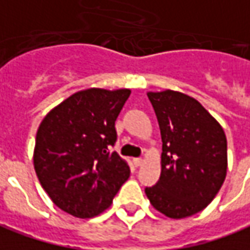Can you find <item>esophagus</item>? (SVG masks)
<instances>
[{"label": "esophagus", "mask_w": 250, "mask_h": 250, "mask_svg": "<svg viewBox=\"0 0 250 250\" xmlns=\"http://www.w3.org/2000/svg\"><path fill=\"white\" fill-rule=\"evenodd\" d=\"M142 164H144V159H141V157L139 159H134V166L135 167H141Z\"/></svg>", "instance_id": "esophagus-1"}]
</instances>
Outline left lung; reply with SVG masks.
Returning <instances> with one entry per match:
<instances>
[{
  "mask_svg": "<svg viewBox=\"0 0 250 250\" xmlns=\"http://www.w3.org/2000/svg\"><path fill=\"white\" fill-rule=\"evenodd\" d=\"M163 141L159 182L146 188L154 209L183 219L207 208L227 174L223 127L196 98L174 90L149 91Z\"/></svg>",
  "mask_w": 250,
  "mask_h": 250,
  "instance_id": "obj_1",
  "label": "left lung"
}]
</instances>
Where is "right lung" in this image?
<instances>
[{"label": "right lung", "mask_w": 250, "mask_h": 250, "mask_svg": "<svg viewBox=\"0 0 250 250\" xmlns=\"http://www.w3.org/2000/svg\"><path fill=\"white\" fill-rule=\"evenodd\" d=\"M130 89L81 90L54 106L41 122L34 168L54 205L89 219L109 208L130 176V167L111 146L115 122Z\"/></svg>", "instance_id": "right-lung-1"}]
</instances>
